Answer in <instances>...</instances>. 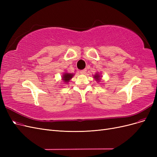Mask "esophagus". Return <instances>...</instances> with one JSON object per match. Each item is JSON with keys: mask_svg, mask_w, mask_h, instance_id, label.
I'll use <instances>...</instances> for the list:
<instances>
[{"mask_svg": "<svg viewBox=\"0 0 157 157\" xmlns=\"http://www.w3.org/2000/svg\"><path fill=\"white\" fill-rule=\"evenodd\" d=\"M80 73H81L82 75H84L85 73H86V69H83V70H81V71H80Z\"/></svg>", "mask_w": 157, "mask_h": 157, "instance_id": "obj_1", "label": "esophagus"}]
</instances>
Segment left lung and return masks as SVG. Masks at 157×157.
I'll list each match as a JSON object with an SVG mask.
<instances>
[{
    "label": "left lung",
    "mask_w": 157,
    "mask_h": 157,
    "mask_svg": "<svg viewBox=\"0 0 157 157\" xmlns=\"http://www.w3.org/2000/svg\"><path fill=\"white\" fill-rule=\"evenodd\" d=\"M94 79H96V80H97L98 82H99V80H101V76L99 73H96V75H94Z\"/></svg>",
    "instance_id": "8db88e82"
}]
</instances>
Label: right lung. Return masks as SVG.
Here are the masks:
<instances>
[{"instance_id":"1","label":"right lung","mask_w":157,"mask_h":157,"mask_svg":"<svg viewBox=\"0 0 157 157\" xmlns=\"http://www.w3.org/2000/svg\"><path fill=\"white\" fill-rule=\"evenodd\" d=\"M74 75L73 73H65L62 75V80L63 82L65 83H68L69 82V80L73 78Z\"/></svg>"}]
</instances>
